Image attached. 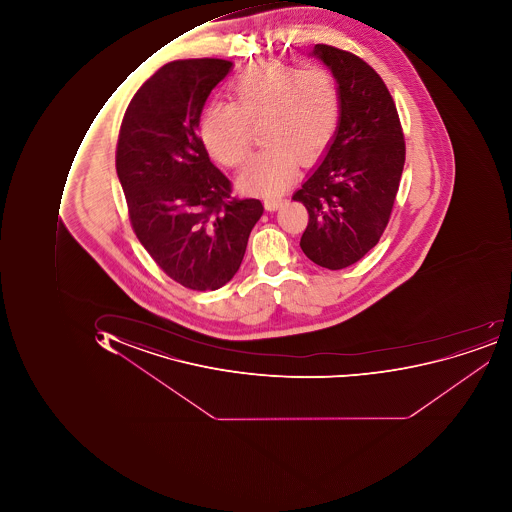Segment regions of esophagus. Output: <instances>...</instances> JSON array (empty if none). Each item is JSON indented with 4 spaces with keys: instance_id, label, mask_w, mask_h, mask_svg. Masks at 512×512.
Listing matches in <instances>:
<instances>
[{
    "instance_id": "1",
    "label": "esophagus",
    "mask_w": 512,
    "mask_h": 512,
    "mask_svg": "<svg viewBox=\"0 0 512 512\" xmlns=\"http://www.w3.org/2000/svg\"><path fill=\"white\" fill-rule=\"evenodd\" d=\"M283 201L281 197H266L264 198V208L268 211H277L278 208H281Z\"/></svg>"
}]
</instances>
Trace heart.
Masks as SVG:
<instances>
[{"label": "heart", "mask_w": 512, "mask_h": 512, "mask_svg": "<svg viewBox=\"0 0 512 512\" xmlns=\"http://www.w3.org/2000/svg\"><path fill=\"white\" fill-rule=\"evenodd\" d=\"M228 95L231 103L204 111L201 140L218 163L238 167L251 152V126H260L266 146L244 167L246 191L277 194L291 183L298 160H317L334 137L340 100L329 72L261 61L229 81Z\"/></svg>", "instance_id": "b5f03b06"}]
</instances>
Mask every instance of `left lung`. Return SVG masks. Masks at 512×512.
Instances as JSON below:
<instances>
[{"label": "left lung", "mask_w": 512, "mask_h": 512, "mask_svg": "<svg viewBox=\"0 0 512 512\" xmlns=\"http://www.w3.org/2000/svg\"><path fill=\"white\" fill-rule=\"evenodd\" d=\"M338 83L337 134L292 200L308 209L300 246L321 268L338 271L365 257L388 226L405 166L397 107L380 75L355 54L315 44Z\"/></svg>", "instance_id": "8db88e82"}]
</instances>
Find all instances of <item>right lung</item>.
<instances>
[{"label":"right lung","mask_w":512,"mask_h":512,"mask_svg":"<svg viewBox=\"0 0 512 512\" xmlns=\"http://www.w3.org/2000/svg\"><path fill=\"white\" fill-rule=\"evenodd\" d=\"M221 58L164 64L124 112L117 166L132 229L161 271L192 291H215L240 268L263 214L232 197L198 135L212 89L231 71Z\"/></svg>","instance_id":"right-lung-1"}]
</instances>
